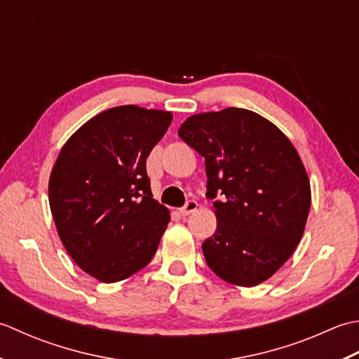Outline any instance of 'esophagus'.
<instances>
[{"label":"esophagus","instance_id":"1","mask_svg":"<svg viewBox=\"0 0 359 359\" xmlns=\"http://www.w3.org/2000/svg\"><path fill=\"white\" fill-rule=\"evenodd\" d=\"M196 209H198V203H196L195 200H189L184 206L180 209V212H181V215H189V214H192V212H195Z\"/></svg>","mask_w":359,"mask_h":359}]
</instances>
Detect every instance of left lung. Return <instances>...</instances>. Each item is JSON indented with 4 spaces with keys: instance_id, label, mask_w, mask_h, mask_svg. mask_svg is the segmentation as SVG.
<instances>
[{
    "instance_id": "obj_1",
    "label": "left lung",
    "mask_w": 359,
    "mask_h": 359,
    "mask_svg": "<svg viewBox=\"0 0 359 359\" xmlns=\"http://www.w3.org/2000/svg\"><path fill=\"white\" fill-rule=\"evenodd\" d=\"M178 136L204 158L217 229L201 245L220 279L255 287L269 279L302 238L311 204L299 153L274 123L245 108L194 114Z\"/></svg>"
}]
</instances>
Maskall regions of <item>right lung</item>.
<instances>
[{"label": "right lung", "instance_id": "add662e5", "mask_svg": "<svg viewBox=\"0 0 359 359\" xmlns=\"http://www.w3.org/2000/svg\"><path fill=\"white\" fill-rule=\"evenodd\" d=\"M172 113L136 105L109 108L83 123L50 172L49 206L68 254L104 283L147 266L170 222L153 200L145 163Z\"/></svg>", "mask_w": 359, "mask_h": 359}]
</instances>
